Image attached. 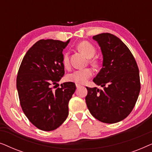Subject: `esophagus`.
I'll return each instance as SVG.
<instances>
[{"instance_id":"1","label":"esophagus","mask_w":152,"mask_h":152,"mask_svg":"<svg viewBox=\"0 0 152 152\" xmlns=\"http://www.w3.org/2000/svg\"><path fill=\"white\" fill-rule=\"evenodd\" d=\"M76 87H77V88H80V87H81V85H80V84H76Z\"/></svg>"}]
</instances>
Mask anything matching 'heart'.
Here are the masks:
<instances>
[{"instance_id":"obj_1","label":"heart","mask_w":152,"mask_h":152,"mask_svg":"<svg viewBox=\"0 0 152 152\" xmlns=\"http://www.w3.org/2000/svg\"><path fill=\"white\" fill-rule=\"evenodd\" d=\"M78 49L88 58H92L95 54V49L93 45L88 41H82L78 45ZM69 55L65 53L63 57V64L65 67L69 66ZM93 75V70L90 68L77 69L70 72L66 77L69 82H75L76 84H84Z\"/></svg>"}]
</instances>
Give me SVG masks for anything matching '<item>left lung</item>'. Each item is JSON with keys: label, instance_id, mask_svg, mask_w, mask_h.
Masks as SVG:
<instances>
[{"label": "left lung", "instance_id": "obj_1", "mask_svg": "<svg viewBox=\"0 0 152 152\" xmlns=\"http://www.w3.org/2000/svg\"><path fill=\"white\" fill-rule=\"evenodd\" d=\"M93 39L100 47L103 57L102 67L93 81L104 88L86 87V103L96 119L116 123L129 115L138 99V67L129 49L115 35L102 33Z\"/></svg>", "mask_w": 152, "mask_h": 152}]
</instances>
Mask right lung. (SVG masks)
Returning a JSON list of instances; mask_svg holds the SVG:
<instances>
[{
    "label": "right lung",
    "mask_w": 152,
    "mask_h": 152,
    "mask_svg": "<svg viewBox=\"0 0 152 152\" xmlns=\"http://www.w3.org/2000/svg\"><path fill=\"white\" fill-rule=\"evenodd\" d=\"M70 42L41 39L34 43L20 64L16 88L20 106L28 120L39 129L55 130L68 115V102L75 93L73 82L53 90L64 73L63 50Z\"/></svg>",
    "instance_id": "1"
}]
</instances>
